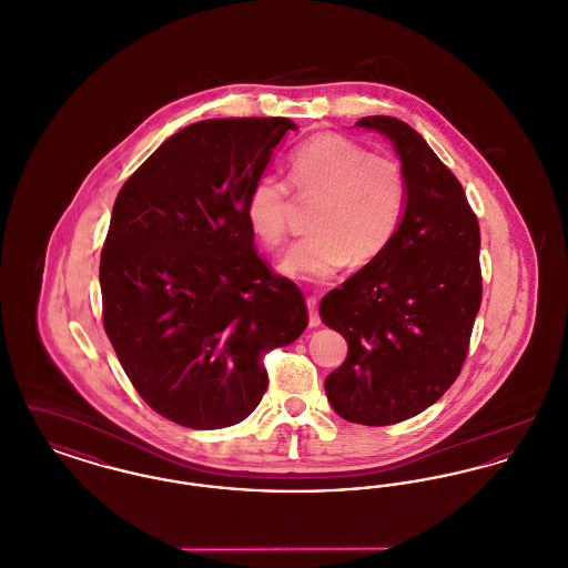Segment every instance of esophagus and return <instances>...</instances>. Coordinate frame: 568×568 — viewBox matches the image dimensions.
<instances>
[{
  "instance_id": "34e87169",
  "label": "esophagus",
  "mask_w": 568,
  "mask_h": 568,
  "mask_svg": "<svg viewBox=\"0 0 568 568\" xmlns=\"http://www.w3.org/2000/svg\"><path fill=\"white\" fill-rule=\"evenodd\" d=\"M306 308H308V325H311V327H317V325L322 324V320H320V308H317V297H308V300H306Z\"/></svg>"
}]
</instances>
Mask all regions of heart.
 <instances>
[{
	"instance_id": "obj_1",
	"label": "heart",
	"mask_w": 568,
	"mask_h": 568,
	"mask_svg": "<svg viewBox=\"0 0 568 568\" xmlns=\"http://www.w3.org/2000/svg\"><path fill=\"white\" fill-rule=\"evenodd\" d=\"M290 183L302 202H317L308 232L294 244L281 271L308 283L334 278L349 262L366 266L392 244L405 216L408 183L403 163L373 155L338 134H317L290 158ZM292 190L260 176L246 195V221L262 244L276 248L287 236Z\"/></svg>"
}]
</instances>
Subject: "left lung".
Segmentation results:
<instances>
[{"mask_svg":"<svg viewBox=\"0 0 568 568\" xmlns=\"http://www.w3.org/2000/svg\"><path fill=\"white\" fill-rule=\"evenodd\" d=\"M355 125L394 142L408 197L385 253L322 297V322L349 347L325 394L343 419L389 426L458 378L481 306V234L458 179L410 125L383 114Z\"/></svg>","mask_w":568,"mask_h":568,"instance_id":"1","label":"left lung"}]
</instances>
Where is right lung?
Wrapping results in <instances>:
<instances>
[{"label":"right lung","mask_w":568,"mask_h":568,"mask_svg":"<svg viewBox=\"0 0 568 568\" xmlns=\"http://www.w3.org/2000/svg\"><path fill=\"white\" fill-rule=\"evenodd\" d=\"M296 123L197 121L119 191L100 257L102 320L140 398L165 419L216 430L268 387L264 355L308 325L296 283L255 251L246 195Z\"/></svg>","instance_id":"obj_1"}]
</instances>
